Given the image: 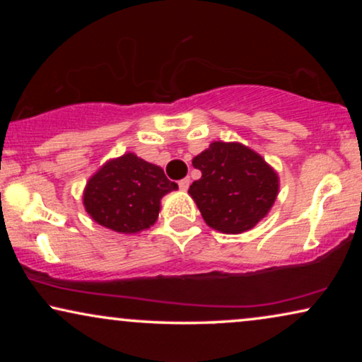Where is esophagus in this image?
Returning <instances> with one entry per match:
<instances>
[{
    "mask_svg": "<svg viewBox=\"0 0 362 362\" xmlns=\"http://www.w3.org/2000/svg\"><path fill=\"white\" fill-rule=\"evenodd\" d=\"M189 185H191V180H189V177H185V180H181V181H180V187H181L182 191H186L187 187H189Z\"/></svg>",
    "mask_w": 362,
    "mask_h": 362,
    "instance_id": "obj_1",
    "label": "esophagus"
}]
</instances>
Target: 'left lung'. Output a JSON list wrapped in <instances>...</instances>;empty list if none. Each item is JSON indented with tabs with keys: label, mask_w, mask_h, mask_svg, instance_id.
I'll use <instances>...</instances> for the list:
<instances>
[{
	"label": "left lung",
	"mask_w": 362,
	"mask_h": 362,
	"mask_svg": "<svg viewBox=\"0 0 362 362\" xmlns=\"http://www.w3.org/2000/svg\"><path fill=\"white\" fill-rule=\"evenodd\" d=\"M202 173L189 194L212 229L240 234L264 219L279 194V176L240 143L214 141L192 160Z\"/></svg>",
	"instance_id": "1"
}]
</instances>
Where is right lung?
I'll return each instance as SVG.
<instances>
[{"mask_svg": "<svg viewBox=\"0 0 362 362\" xmlns=\"http://www.w3.org/2000/svg\"><path fill=\"white\" fill-rule=\"evenodd\" d=\"M177 189L160 166L133 153L108 161L87 182L83 206L98 224L123 234H135L153 226L160 201Z\"/></svg>", "mask_w": 362, "mask_h": 362, "instance_id": "obj_1", "label": "right lung"}]
</instances>
